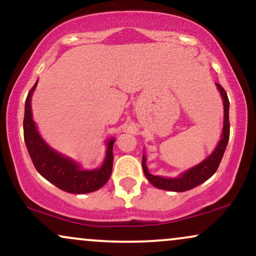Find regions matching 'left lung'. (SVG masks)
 Listing matches in <instances>:
<instances>
[{"mask_svg":"<svg viewBox=\"0 0 256 256\" xmlns=\"http://www.w3.org/2000/svg\"><path fill=\"white\" fill-rule=\"evenodd\" d=\"M217 88L220 92L222 98H223L224 104V127H223V134H222V139L219 141L218 146L216 150L211 153L210 157H207L205 160L201 162L200 164L195 165L194 168L189 169L184 172L181 174L176 178H166V177L154 176L148 172V169L146 166V157L142 156V169L145 172V176L147 177L150 182L156 188L164 189V190L169 192H186L189 189H193L198 186L204 183L210 177L213 176L218 169L219 164H220L222 158H223L225 148H226L228 141H229L230 136V122H229V106L230 102L228 98L226 92L219 84H216Z\"/></svg>","mask_w":256,"mask_h":256,"instance_id":"8db88e82","label":"left lung"}]
</instances>
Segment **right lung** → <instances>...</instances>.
<instances>
[{"mask_svg": "<svg viewBox=\"0 0 256 256\" xmlns=\"http://www.w3.org/2000/svg\"><path fill=\"white\" fill-rule=\"evenodd\" d=\"M37 81L27 94L24 116V138L34 168L44 178L57 188L72 194H86L102 188L110 178L112 171V147L115 139L108 140L106 156L99 169L82 170L79 164L52 150L38 133L32 120L31 98Z\"/></svg>", "mask_w": 256, "mask_h": 256, "instance_id": "right-lung-1", "label": "right lung"}]
</instances>
